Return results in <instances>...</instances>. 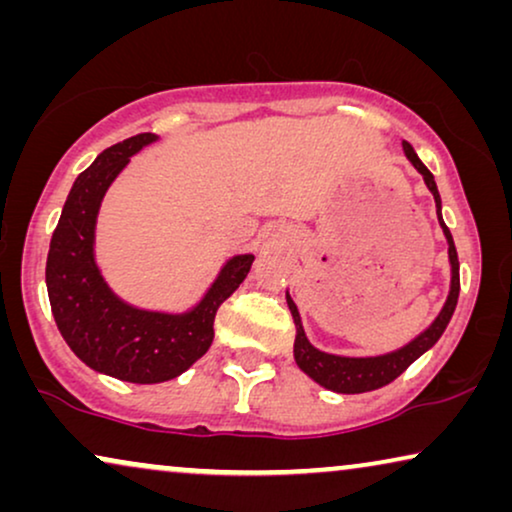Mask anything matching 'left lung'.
<instances>
[{"instance_id":"left-lung-1","label":"left lung","mask_w":512,"mask_h":512,"mask_svg":"<svg viewBox=\"0 0 512 512\" xmlns=\"http://www.w3.org/2000/svg\"><path fill=\"white\" fill-rule=\"evenodd\" d=\"M403 151L405 156L415 170L424 177V184L429 191L433 193V200H436V212H438V223L443 228V233L447 237V254H450V265H452V282H450V296H447L443 310L436 317V321L426 328L424 333H419L415 340L408 342V345L396 349L391 354H382V356H366V359H354V356H335V354H326L321 349L312 347L310 340L303 331V321H300L298 307L293 303L289 293H286V303H289V310L293 314V324H296V342H293V356H296L298 368L303 370L305 375H310L314 382L321 384V387L338 391V394H363V391H373L380 389L384 384L394 382L398 375L403 373L410 363H415L419 356H422L426 349H431L436 342L440 340V335L450 324L454 307H457L459 300V258H457V247H454L452 233L450 228L445 226L443 214H440V193L436 181H433V174L429 172L415 149L408 142H403Z\"/></svg>"}]
</instances>
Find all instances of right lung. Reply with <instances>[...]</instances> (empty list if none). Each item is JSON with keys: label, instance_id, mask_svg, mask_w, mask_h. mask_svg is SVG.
Returning <instances> with one entry per match:
<instances>
[{"label": "right lung", "instance_id": "1", "mask_svg": "<svg viewBox=\"0 0 512 512\" xmlns=\"http://www.w3.org/2000/svg\"><path fill=\"white\" fill-rule=\"evenodd\" d=\"M142 132L104 149L79 174L53 230L46 261L51 310L69 349L97 373L135 384L167 382L193 366L214 340L221 303L249 275L254 256H233L193 310L165 314L123 303L95 265V221L102 198L142 146L156 142Z\"/></svg>", "mask_w": 512, "mask_h": 512}]
</instances>
